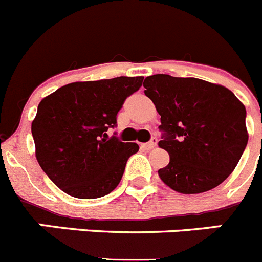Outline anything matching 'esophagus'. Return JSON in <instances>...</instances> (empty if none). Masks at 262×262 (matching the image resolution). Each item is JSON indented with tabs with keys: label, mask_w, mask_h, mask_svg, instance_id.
Here are the masks:
<instances>
[{
	"label": "esophagus",
	"mask_w": 262,
	"mask_h": 262,
	"mask_svg": "<svg viewBox=\"0 0 262 262\" xmlns=\"http://www.w3.org/2000/svg\"><path fill=\"white\" fill-rule=\"evenodd\" d=\"M157 145V139L156 138H152L151 142L145 143V144H142V148H144V149H147V151H149V149H154L155 147Z\"/></svg>",
	"instance_id": "obj_1"
}]
</instances>
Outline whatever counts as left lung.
I'll return each instance as SVG.
<instances>
[{
    "mask_svg": "<svg viewBox=\"0 0 262 262\" xmlns=\"http://www.w3.org/2000/svg\"><path fill=\"white\" fill-rule=\"evenodd\" d=\"M143 86L161 115L159 145L170 156L159 169L164 184L182 194L221 185L248 143L244 105L227 88L200 78L154 75Z\"/></svg>",
    "mask_w": 262,
    "mask_h": 262,
    "instance_id": "8db88e82",
    "label": "left lung"
}]
</instances>
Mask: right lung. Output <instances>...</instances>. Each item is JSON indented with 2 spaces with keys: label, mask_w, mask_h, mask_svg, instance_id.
<instances>
[{
  "label": "right lung",
  "mask_w": 262,
  "mask_h": 262,
  "mask_svg": "<svg viewBox=\"0 0 262 262\" xmlns=\"http://www.w3.org/2000/svg\"><path fill=\"white\" fill-rule=\"evenodd\" d=\"M144 77L72 82L40 101L31 133L40 168L64 193L81 200L114 190L136 143L108 138L127 97Z\"/></svg>",
  "instance_id": "right-lung-1"
}]
</instances>
